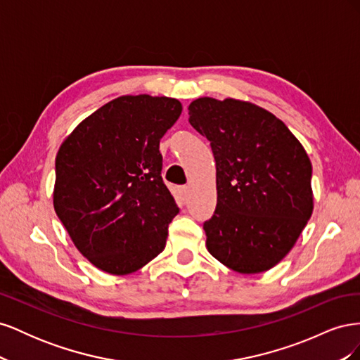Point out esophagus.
Returning a JSON list of instances; mask_svg holds the SVG:
<instances>
[{
	"label": "esophagus",
	"instance_id": "obj_1",
	"mask_svg": "<svg viewBox=\"0 0 360 360\" xmlns=\"http://www.w3.org/2000/svg\"><path fill=\"white\" fill-rule=\"evenodd\" d=\"M179 192H180V197H181L183 200H186L188 195H189V186H181V188H179Z\"/></svg>",
	"mask_w": 360,
	"mask_h": 360
}]
</instances>
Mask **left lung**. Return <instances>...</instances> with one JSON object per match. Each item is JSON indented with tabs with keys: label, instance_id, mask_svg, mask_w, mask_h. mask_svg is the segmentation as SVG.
I'll use <instances>...</instances> for the list:
<instances>
[{
	"label": "left lung",
	"instance_id": "1",
	"mask_svg": "<svg viewBox=\"0 0 360 360\" xmlns=\"http://www.w3.org/2000/svg\"><path fill=\"white\" fill-rule=\"evenodd\" d=\"M189 123L216 160L217 204L204 222L209 252L245 275L276 266L312 214L307 151L279 118L243 101L200 97Z\"/></svg>",
	"mask_w": 360,
	"mask_h": 360
}]
</instances>
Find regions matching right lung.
<instances>
[{
    "label": "right lung",
    "mask_w": 360,
    "mask_h": 360,
    "mask_svg": "<svg viewBox=\"0 0 360 360\" xmlns=\"http://www.w3.org/2000/svg\"><path fill=\"white\" fill-rule=\"evenodd\" d=\"M180 114L171 97H117L58 150L53 209L79 252L106 274H132L165 248L179 207L160 176L159 143Z\"/></svg>",
    "instance_id": "1"
}]
</instances>
